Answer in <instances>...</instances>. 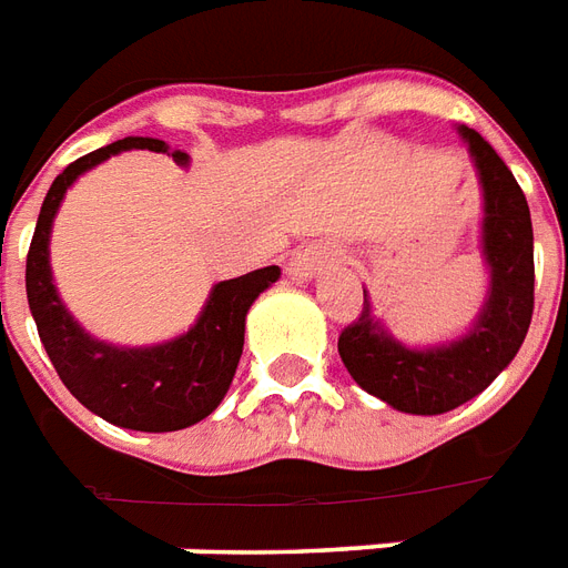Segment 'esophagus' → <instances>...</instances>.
<instances>
[{
  "label": "esophagus",
  "mask_w": 568,
  "mask_h": 568,
  "mask_svg": "<svg viewBox=\"0 0 568 568\" xmlns=\"http://www.w3.org/2000/svg\"><path fill=\"white\" fill-rule=\"evenodd\" d=\"M329 256H336V250L327 247V244H318V247H310V250H303V253H297V256L292 258L288 271H292V276H301V280H306V276L315 274V271H318V267L324 265Z\"/></svg>",
  "instance_id": "34e87169"
}]
</instances>
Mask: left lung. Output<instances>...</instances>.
I'll list each match as a JSON object with an SVG mask.
<instances>
[{"label": "left lung", "instance_id": "left-lung-1", "mask_svg": "<svg viewBox=\"0 0 568 568\" xmlns=\"http://www.w3.org/2000/svg\"><path fill=\"white\" fill-rule=\"evenodd\" d=\"M484 189L480 247L489 267L484 310L466 336L436 347H406L374 318L365 292L363 315L338 336L351 377L397 413L442 415L480 395L519 354L534 315V226L528 200L501 155L459 126Z\"/></svg>", "mask_w": 568, "mask_h": 568}]
</instances>
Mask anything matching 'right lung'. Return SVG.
Listing matches in <instances>:
<instances>
[{
    "label": "right lung",
    "instance_id": "1",
    "mask_svg": "<svg viewBox=\"0 0 568 568\" xmlns=\"http://www.w3.org/2000/svg\"><path fill=\"white\" fill-rule=\"evenodd\" d=\"M123 150H153L173 155L182 168L189 164V153L171 150L159 138H123L67 164L40 205L26 258V294L40 342L79 404L126 430L171 433L203 422L217 409L239 368L247 310L280 280V267L267 265L217 283L194 327L162 345L118 347L84 333L52 283L49 235L67 189L84 171Z\"/></svg>",
    "mask_w": 568,
    "mask_h": 568
}]
</instances>
